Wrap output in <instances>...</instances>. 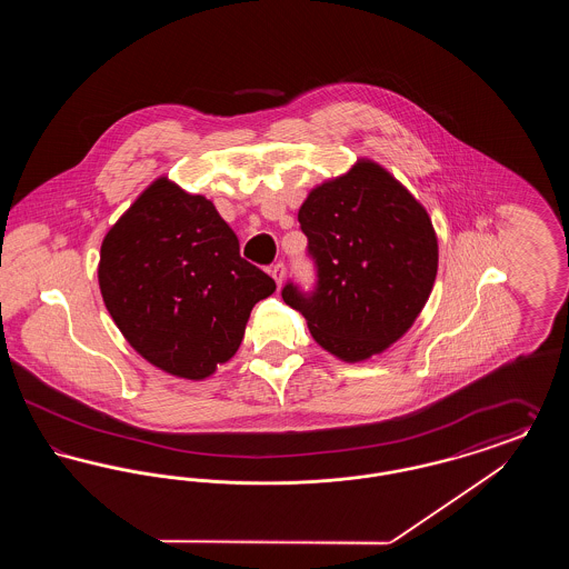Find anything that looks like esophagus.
<instances>
[{
    "instance_id": "34e87169",
    "label": "esophagus",
    "mask_w": 569,
    "mask_h": 569,
    "mask_svg": "<svg viewBox=\"0 0 569 569\" xmlns=\"http://www.w3.org/2000/svg\"><path fill=\"white\" fill-rule=\"evenodd\" d=\"M271 274L272 279L277 281V286H281V283H283V279H286V267H283V262H277V264H272Z\"/></svg>"
}]
</instances>
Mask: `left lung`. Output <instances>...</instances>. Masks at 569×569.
<instances>
[{
  "mask_svg": "<svg viewBox=\"0 0 569 569\" xmlns=\"http://www.w3.org/2000/svg\"><path fill=\"white\" fill-rule=\"evenodd\" d=\"M298 221L320 279L313 297L288 283L283 300L335 358L386 352L433 290L439 247L427 209L381 163L358 158L307 193Z\"/></svg>",
  "mask_w": 569,
  "mask_h": 569,
  "instance_id": "1",
  "label": "left lung"
}]
</instances>
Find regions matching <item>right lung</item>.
<instances>
[{
    "label": "right lung",
    "mask_w": 569,
    "mask_h": 569,
    "mask_svg": "<svg viewBox=\"0 0 569 569\" xmlns=\"http://www.w3.org/2000/svg\"><path fill=\"white\" fill-rule=\"evenodd\" d=\"M98 283L112 322L147 362L202 381L243 341L253 305L274 281L241 258L216 204L166 174L110 226Z\"/></svg>",
    "instance_id": "right-lung-1"
}]
</instances>
